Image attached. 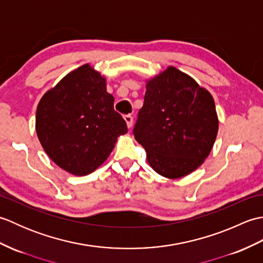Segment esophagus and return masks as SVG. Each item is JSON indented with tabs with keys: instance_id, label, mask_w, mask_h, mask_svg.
Masks as SVG:
<instances>
[{
	"instance_id": "esophagus-1",
	"label": "esophagus",
	"mask_w": 263,
	"mask_h": 263,
	"mask_svg": "<svg viewBox=\"0 0 263 263\" xmlns=\"http://www.w3.org/2000/svg\"><path fill=\"white\" fill-rule=\"evenodd\" d=\"M124 120H125V122H126L127 127L131 128V127H132V124H133V117H132L130 114H128V115H125V116H124Z\"/></svg>"
}]
</instances>
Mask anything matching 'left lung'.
Masks as SVG:
<instances>
[{"label":"left lung","mask_w":263,"mask_h":263,"mask_svg":"<svg viewBox=\"0 0 263 263\" xmlns=\"http://www.w3.org/2000/svg\"><path fill=\"white\" fill-rule=\"evenodd\" d=\"M146 89L133 135L155 172L167 178L185 176L203 164L215 143L214 98L174 66L148 80Z\"/></svg>","instance_id":"left-lung-1"}]
</instances>
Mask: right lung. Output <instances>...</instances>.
<instances>
[{
  "label": "right lung",
  "instance_id": "obj_1",
  "mask_svg": "<svg viewBox=\"0 0 263 263\" xmlns=\"http://www.w3.org/2000/svg\"><path fill=\"white\" fill-rule=\"evenodd\" d=\"M36 132L55 164L70 174H90L108 158L127 126L114 110L106 79L89 64L66 74L42 97Z\"/></svg>",
  "mask_w": 263,
  "mask_h": 263
}]
</instances>
